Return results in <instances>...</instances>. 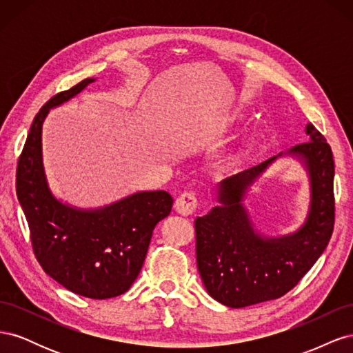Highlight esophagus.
<instances>
[{
  "label": "esophagus",
  "instance_id": "obj_1",
  "mask_svg": "<svg viewBox=\"0 0 353 353\" xmlns=\"http://www.w3.org/2000/svg\"><path fill=\"white\" fill-rule=\"evenodd\" d=\"M199 208V197L194 191H184L175 200V209L181 215H191Z\"/></svg>",
  "mask_w": 353,
  "mask_h": 353
}]
</instances>
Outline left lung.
<instances>
[{
    "label": "left lung",
    "mask_w": 353,
    "mask_h": 353,
    "mask_svg": "<svg viewBox=\"0 0 353 353\" xmlns=\"http://www.w3.org/2000/svg\"><path fill=\"white\" fill-rule=\"evenodd\" d=\"M309 141L288 153L305 163L311 178V209L292 236L266 239L254 232L241 200L275 156L219 185L221 206L194 219L197 270L208 293L230 307L279 299L301 281L325 250L334 230V160L325 137L306 126ZM280 156V154H279Z\"/></svg>",
    "instance_id": "obj_1"
}]
</instances>
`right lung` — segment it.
Returning <instances> with one entry per match:
<instances>
[{"instance_id": "1", "label": "right lung", "mask_w": 353, "mask_h": 353, "mask_svg": "<svg viewBox=\"0 0 353 353\" xmlns=\"http://www.w3.org/2000/svg\"><path fill=\"white\" fill-rule=\"evenodd\" d=\"M91 82L83 79L42 105L19 157L16 191L42 270L72 293L101 301L130 290L156 223L169 215L174 199L166 191H143L99 210H78L52 197L42 168V122L51 108Z\"/></svg>"}]
</instances>
